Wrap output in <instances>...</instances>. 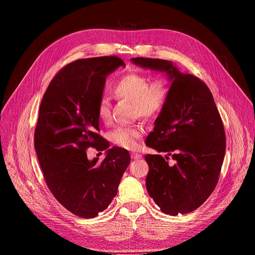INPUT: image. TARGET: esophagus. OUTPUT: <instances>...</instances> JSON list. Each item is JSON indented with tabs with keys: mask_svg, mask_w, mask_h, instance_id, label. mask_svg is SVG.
<instances>
[{
	"mask_svg": "<svg viewBox=\"0 0 255 255\" xmlns=\"http://www.w3.org/2000/svg\"><path fill=\"white\" fill-rule=\"evenodd\" d=\"M131 158H132L133 160H139V159H142V154H139L137 152H131Z\"/></svg>",
	"mask_w": 255,
	"mask_h": 255,
	"instance_id": "34e87169",
	"label": "esophagus"
}]
</instances>
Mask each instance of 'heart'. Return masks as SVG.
Returning <instances> with one entry per match:
<instances>
[{
    "mask_svg": "<svg viewBox=\"0 0 255 255\" xmlns=\"http://www.w3.org/2000/svg\"><path fill=\"white\" fill-rule=\"evenodd\" d=\"M111 92L118 98L132 101L135 116L151 119L158 116L164 107L168 89L162 79L149 81L142 74L130 73L113 84ZM97 117L104 123H108L111 118L110 105L106 98L97 104ZM142 133L141 126H120L111 130L108 136L113 144L122 148L134 149Z\"/></svg>",
    "mask_w": 255,
    "mask_h": 255,
    "instance_id": "obj_1",
    "label": "heart"
}]
</instances>
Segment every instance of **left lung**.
Listing matches in <instances>:
<instances>
[{
    "instance_id": "left-lung-1",
    "label": "left lung",
    "mask_w": 255,
    "mask_h": 255,
    "mask_svg": "<svg viewBox=\"0 0 255 255\" xmlns=\"http://www.w3.org/2000/svg\"><path fill=\"white\" fill-rule=\"evenodd\" d=\"M135 65L165 73L166 102L154 121L146 145L161 154H146V188L168 215L191 213L209 198L217 184L226 152V134L214 98L198 77L181 73L171 61L131 58ZM171 154L176 163L166 161Z\"/></svg>"
}]
</instances>
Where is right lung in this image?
<instances>
[{"label":"right lung","mask_w":255,"mask_h":255,"mask_svg":"<svg viewBox=\"0 0 255 255\" xmlns=\"http://www.w3.org/2000/svg\"><path fill=\"white\" fill-rule=\"evenodd\" d=\"M125 63L116 56L79 59L57 73L43 95L35 130V149L50 191L79 217L93 218L117 196L130 163L128 150L114 146L102 163L85 150L109 148L98 134L97 104L106 77Z\"/></svg>","instance_id":"1"}]
</instances>
